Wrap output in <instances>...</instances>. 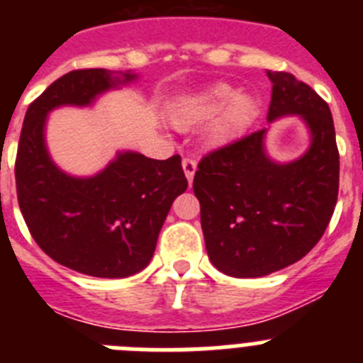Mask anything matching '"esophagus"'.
I'll list each match as a JSON object with an SVG mask.
<instances>
[{"instance_id":"1","label":"esophagus","mask_w":363,"mask_h":363,"mask_svg":"<svg viewBox=\"0 0 363 363\" xmlns=\"http://www.w3.org/2000/svg\"><path fill=\"white\" fill-rule=\"evenodd\" d=\"M182 167H184V172H185V176H187L189 185H191L192 179H194V172H196V162H194L192 158H184Z\"/></svg>"}]
</instances>
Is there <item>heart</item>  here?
Returning a JSON list of instances; mask_svg holds the SVG:
<instances>
[{
	"label": "heart",
	"instance_id": "b5f03b06",
	"mask_svg": "<svg viewBox=\"0 0 363 363\" xmlns=\"http://www.w3.org/2000/svg\"><path fill=\"white\" fill-rule=\"evenodd\" d=\"M258 116V99L238 92L230 83L216 82L182 96L169 108V120L176 129L187 130L207 123L205 143L221 149L234 143Z\"/></svg>",
	"mask_w": 363,
	"mask_h": 363
}]
</instances>
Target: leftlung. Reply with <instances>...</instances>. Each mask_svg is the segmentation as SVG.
Listing matches in <instances>:
<instances>
[{
  "instance_id": "8db88e82",
  "label": "left lung",
  "mask_w": 363,
  "mask_h": 363,
  "mask_svg": "<svg viewBox=\"0 0 363 363\" xmlns=\"http://www.w3.org/2000/svg\"><path fill=\"white\" fill-rule=\"evenodd\" d=\"M267 121L300 116L309 149L272 160L267 129L207 154L194 174L205 249L218 271L259 278L301 259L325 233L338 198L340 156L329 105L289 72H271Z\"/></svg>"
}]
</instances>
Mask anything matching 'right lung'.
I'll return each mask as SVG.
<instances>
[{
    "instance_id": "right-lung-1",
    "label": "right lung",
    "mask_w": 363,
    "mask_h": 363,
    "mask_svg": "<svg viewBox=\"0 0 363 363\" xmlns=\"http://www.w3.org/2000/svg\"><path fill=\"white\" fill-rule=\"evenodd\" d=\"M138 74H65L28 107L16 158L18 203L32 238L54 262L96 278H127L149 265L176 196L187 189L178 154L152 160L121 150L94 176H72L50 158L45 127L57 107H91Z\"/></svg>"
}]
</instances>
